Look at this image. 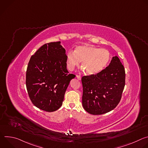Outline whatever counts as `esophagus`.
I'll use <instances>...</instances> for the list:
<instances>
[{"mask_svg":"<svg viewBox=\"0 0 148 148\" xmlns=\"http://www.w3.org/2000/svg\"><path fill=\"white\" fill-rule=\"evenodd\" d=\"M76 77H77V78L78 79H79V80H81V75H76Z\"/></svg>","mask_w":148,"mask_h":148,"instance_id":"34e87169","label":"esophagus"}]
</instances>
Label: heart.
<instances>
[{"label":"heart","mask_w":148,"mask_h":148,"mask_svg":"<svg viewBox=\"0 0 148 148\" xmlns=\"http://www.w3.org/2000/svg\"><path fill=\"white\" fill-rule=\"evenodd\" d=\"M110 52L94 46L83 45L75 47L74 51L70 50L66 55L68 69L73 71L82 62V67L88 75H96L102 72L110 61Z\"/></svg>","instance_id":"obj_1"}]
</instances>
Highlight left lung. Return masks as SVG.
Returning <instances> with one entry per match:
<instances>
[{
    "label": "left lung",
    "instance_id": "1",
    "mask_svg": "<svg viewBox=\"0 0 148 148\" xmlns=\"http://www.w3.org/2000/svg\"><path fill=\"white\" fill-rule=\"evenodd\" d=\"M82 106L92 115L114 110L120 102L125 85V71L117 56L100 73L82 77Z\"/></svg>",
    "mask_w": 148,
    "mask_h": 148
}]
</instances>
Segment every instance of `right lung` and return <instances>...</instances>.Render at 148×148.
<instances>
[{"label": "right lung", "mask_w": 148, "mask_h": 148, "mask_svg": "<svg viewBox=\"0 0 148 148\" xmlns=\"http://www.w3.org/2000/svg\"><path fill=\"white\" fill-rule=\"evenodd\" d=\"M75 77L67 70L66 50L60 41L42 46L31 57L26 71V85L32 102L47 112L57 110Z\"/></svg>", "instance_id": "obj_1"}]
</instances>
